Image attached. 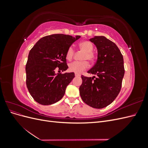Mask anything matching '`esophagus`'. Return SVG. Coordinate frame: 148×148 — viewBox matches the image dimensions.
Returning a JSON list of instances; mask_svg holds the SVG:
<instances>
[{
    "instance_id": "1",
    "label": "esophagus",
    "mask_w": 148,
    "mask_h": 148,
    "mask_svg": "<svg viewBox=\"0 0 148 148\" xmlns=\"http://www.w3.org/2000/svg\"><path fill=\"white\" fill-rule=\"evenodd\" d=\"M75 77H80V76H81L79 74H78V73H75Z\"/></svg>"
}]
</instances>
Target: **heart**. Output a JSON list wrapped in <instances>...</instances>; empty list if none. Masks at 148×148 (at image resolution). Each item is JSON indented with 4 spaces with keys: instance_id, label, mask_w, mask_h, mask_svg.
Here are the masks:
<instances>
[{
    "instance_id": "heart-1",
    "label": "heart",
    "mask_w": 148,
    "mask_h": 148,
    "mask_svg": "<svg viewBox=\"0 0 148 148\" xmlns=\"http://www.w3.org/2000/svg\"><path fill=\"white\" fill-rule=\"evenodd\" d=\"M78 47L80 50L84 52L83 56V60H88L89 62H94L96 59V54L92 51L94 49L93 44L89 41H83L78 44ZM75 51L72 46H70L66 50L65 57L66 60H71L73 59ZM89 66L86 60L76 61L71 63L69 66V69L71 72L75 73H81L83 71L86 70Z\"/></svg>"
}]
</instances>
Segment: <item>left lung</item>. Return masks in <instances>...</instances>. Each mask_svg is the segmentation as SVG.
I'll list each match as a JSON object with an SVG mask.
<instances>
[{
	"instance_id": "1",
	"label": "left lung",
	"mask_w": 148,
	"mask_h": 148,
	"mask_svg": "<svg viewBox=\"0 0 148 148\" xmlns=\"http://www.w3.org/2000/svg\"><path fill=\"white\" fill-rule=\"evenodd\" d=\"M89 41L97 47V59L88 73L97 77L82 75L79 94L86 104L102 109L110 104L120 91L125 74L123 58L117 45L106 37L95 36Z\"/></svg>"
}]
</instances>
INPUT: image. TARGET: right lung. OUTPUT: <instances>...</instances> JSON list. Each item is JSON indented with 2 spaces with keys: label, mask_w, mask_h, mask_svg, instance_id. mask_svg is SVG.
I'll return each mask as SVG.
<instances>
[{
  "label": "right lung",
  "mask_w": 148,
  "mask_h": 148,
  "mask_svg": "<svg viewBox=\"0 0 148 148\" xmlns=\"http://www.w3.org/2000/svg\"><path fill=\"white\" fill-rule=\"evenodd\" d=\"M79 38L63 34L46 36L31 49L25 68L26 83L31 96L39 104H54L64 96L75 73H56V71H64L69 68L66 50Z\"/></svg>",
  "instance_id": "obj_1"
}]
</instances>
